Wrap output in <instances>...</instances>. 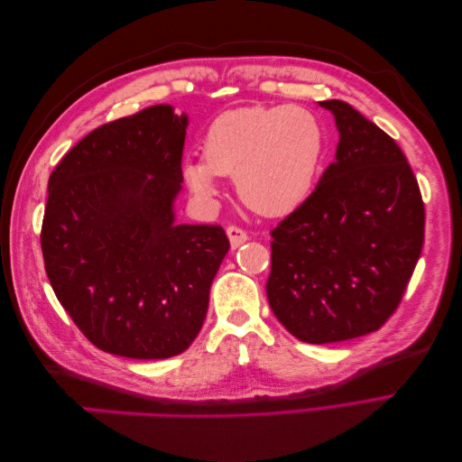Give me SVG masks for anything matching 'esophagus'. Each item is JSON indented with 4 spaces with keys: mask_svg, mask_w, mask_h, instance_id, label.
Segmentation results:
<instances>
[{
    "mask_svg": "<svg viewBox=\"0 0 462 462\" xmlns=\"http://www.w3.org/2000/svg\"><path fill=\"white\" fill-rule=\"evenodd\" d=\"M227 236H229V241H231V248H239L248 239L246 231L241 229V227H236V226H229L227 227Z\"/></svg>",
    "mask_w": 462,
    "mask_h": 462,
    "instance_id": "1",
    "label": "esophagus"
}]
</instances>
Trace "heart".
Wrapping results in <instances>:
<instances>
[{
	"mask_svg": "<svg viewBox=\"0 0 462 462\" xmlns=\"http://www.w3.org/2000/svg\"><path fill=\"white\" fill-rule=\"evenodd\" d=\"M324 153V125L310 109L239 107L209 125L204 160L187 162L183 173L190 190L206 200L216 197L217 175H229L246 208L275 217L309 199Z\"/></svg>",
	"mask_w": 462,
	"mask_h": 462,
	"instance_id": "1",
	"label": "heart"
}]
</instances>
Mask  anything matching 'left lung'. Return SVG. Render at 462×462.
Returning <instances> with one entry per match:
<instances>
[{"label":"left lung","instance_id":"left-lung-1","mask_svg":"<svg viewBox=\"0 0 462 462\" xmlns=\"http://www.w3.org/2000/svg\"><path fill=\"white\" fill-rule=\"evenodd\" d=\"M319 106L337 125V160L272 229L265 283L275 318L314 345L385 324L420 258L426 221L420 187L393 138L341 100Z\"/></svg>","mask_w":462,"mask_h":462}]
</instances>
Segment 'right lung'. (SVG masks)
I'll return each instance as SVG.
<instances>
[{"mask_svg": "<svg viewBox=\"0 0 462 462\" xmlns=\"http://www.w3.org/2000/svg\"><path fill=\"white\" fill-rule=\"evenodd\" d=\"M187 116L150 106L109 121L50 175L40 245L55 297L100 351L170 358L197 337L229 239L175 226Z\"/></svg>", "mask_w": 462, "mask_h": 462, "instance_id": "obj_1", "label": "right lung"}]
</instances>
